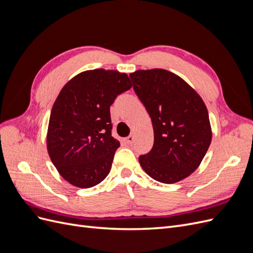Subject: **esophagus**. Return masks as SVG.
I'll return each instance as SVG.
<instances>
[{
    "label": "esophagus",
    "instance_id": "esophagus-1",
    "mask_svg": "<svg viewBox=\"0 0 253 253\" xmlns=\"http://www.w3.org/2000/svg\"><path fill=\"white\" fill-rule=\"evenodd\" d=\"M125 140H126V143L132 144V143L135 141V135H134V134H131L129 136H127Z\"/></svg>",
    "mask_w": 253,
    "mask_h": 253
}]
</instances>
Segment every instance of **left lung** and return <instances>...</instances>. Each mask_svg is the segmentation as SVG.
I'll return each instance as SVG.
<instances>
[{
  "label": "left lung",
  "instance_id": "obj_1",
  "mask_svg": "<svg viewBox=\"0 0 253 253\" xmlns=\"http://www.w3.org/2000/svg\"><path fill=\"white\" fill-rule=\"evenodd\" d=\"M129 78L154 129L153 148L139 156L142 169L164 183L188 177L202 163L212 139L203 99L177 75L162 68L137 71Z\"/></svg>",
  "mask_w": 253,
  "mask_h": 253
}]
</instances>
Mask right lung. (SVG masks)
Segmentation results:
<instances>
[{
    "label": "right lung",
    "mask_w": 253,
    "mask_h": 253,
    "mask_svg": "<svg viewBox=\"0 0 253 253\" xmlns=\"http://www.w3.org/2000/svg\"><path fill=\"white\" fill-rule=\"evenodd\" d=\"M132 87L127 75L97 68L68 81L52 105L47 151L62 177L90 188L109 175L120 143L112 137L110 108Z\"/></svg>",
    "instance_id": "1"
}]
</instances>
